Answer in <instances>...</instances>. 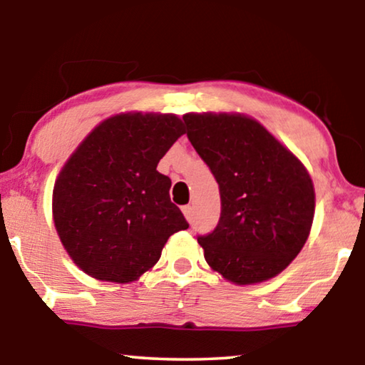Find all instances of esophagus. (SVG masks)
I'll return each instance as SVG.
<instances>
[{"instance_id": "34e87169", "label": "esophagus", "mask_w": 365, "mask_h": 365, "mask_svg": "<svg viewBox=\"0 0 365 365\" xmlns=\"http://www.w3.org/2000/svg\"><path fill=\"white\" fill-rule=\"evenodd\" d=\"M182 212H184V216H186L187 222H191L192 221V207L191 206H184Z\"/></svg>"}]
</instances>
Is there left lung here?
Here are the masks:
<instances>
[{
    "label": "left lung",
    "instance_id": "1",
    "mask_svg": "<svg viewBox=\"0 0 365 365\" xmlns=\"http://www.w3.org/2000/svg\"><path fill=\"white\" fill-rule=\"evenodd\" d=\"M187 138L219 184L221 217L199 236L212 271L237 286L281 274L306 244L316 192L299 158L241 113H187Z\"/></svg>",
    "mask_w": 365,
    "mask_h": 365
}]
</instances>
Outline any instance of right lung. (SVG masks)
<instances>
[{
    "label": "right lung",
    "instance_id": "1",
    "mask_svg": "<svg viewBox=\"0 0 365 365\" xmlns=\"http://www.w3.org/2000/svg\"><path fill=\"white\" fill-rule=\"evenodd\" d=\"M184 134L176 114L119 113L104 119L64 163L53 221L74 264L98 281L126 284L151 271L164 244L187 229L158 163Z\"/></svg>",
    "mask_w": 365,
    "mask_h": 365
}]
</instances>
